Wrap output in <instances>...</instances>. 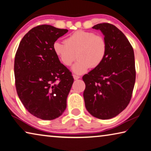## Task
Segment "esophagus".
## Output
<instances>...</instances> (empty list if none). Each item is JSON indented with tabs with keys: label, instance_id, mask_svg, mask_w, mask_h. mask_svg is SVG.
<instances>
[{
	"label": "esophagus",
	"instance_id": "34e87169",
	"mask_svg": "<svg viewBox=\"0 0 151 151\" xmlns=\"http://www.w3.org/2000/svg\"><path fill=\"white\" fill-rule=\"evenodd\" d=\"M73 78L75 80H77V79H78V78H80V76L78 75H73Z\"/></svg>",
	"mask_w": 151,
	"mask_h": 151
}]
</instances>
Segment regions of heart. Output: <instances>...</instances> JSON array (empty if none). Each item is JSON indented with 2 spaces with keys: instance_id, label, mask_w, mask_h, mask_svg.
I'll return each instance as SVG.
<instances>
[{
  "instance_id": "heart-1",
  "label": "heart",
  "mask_w": 151,
  "mask_h": 151,
  "mask_svg": "<svg viewBox=\"0 0 151 151\" xmlns=\"http://www.w3.org/2000/svg\"><path fill=\"white\" fill-rule=\"evenodd\" d=\"M107 50L104 37L87 31H77L67 37L65 42L56 41L53 44L55 55L64 66H70L77 54L78 60L72 67L77 75L85 73L91 66H99L106 58Z\"/></svg>"
}]
</instances>
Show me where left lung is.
<instances>
[{
    "label": "left lung",
    "mask_w": 151,
    "mask_h": 151,
    "mask_svg": "<svg viewBox=\"0 0 151 151\" xmlns=\"http://www.w3.org/2000/svg\"><path fill=\"white\" fill-rule=\"evenodd\" d=\"M100 30L107 45L103 63L83 76L86 109L95 118L107 119L120 114L130 103L136 79L134 54L125 35L111 24L92 27Z\"/></svg>",
    "instance_id": "1"
}]
</instances>
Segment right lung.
<instances>
[{
    "instance_id": "obj_1",
    "label": "right lung",
    "mask_w": 151,
    "mask_h": 151,
    "mask_svg": "<svg viewBox=\"0 0 151 151\" xmlns=\"http://www.w3.org/2000/svg\"><path fill=\"white\" fill-rule=\"evenodd\" d=\"M68 29L49 25L33 27L21 40L14 64L17 93L33 116L54 119L66 108L74 78L55 55L53 44Z\"/></svg>"
}]
</instances>
